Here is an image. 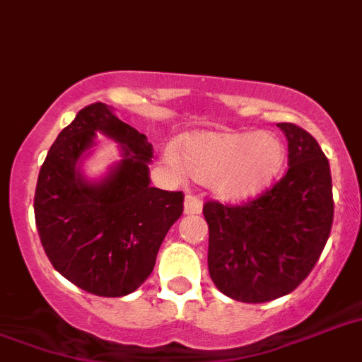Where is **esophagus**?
I'll return each instance as SVG.
<instances>
[{
    "instance_id": "34e87169",
    "label": "esophagus",
    "mask_w": 362,
    "mask_h": 362,
    "mask_svg": "<svg viewBox=\"0 0 362 362\" xmlns=\"http://www.w3.org/2000/svg\"><path fill=\"white\" fill-rule=\"evenodd\" d=\"M201 211L202 204L197 197L187 195L186 199H184V214H187V216H197V214H201Z\"/></svg>"
}]
</instances>
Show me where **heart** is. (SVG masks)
Returning a JSON list of instances; mask_svg holds the SVG:
<instances>
[{"instance_id": "1", "label": "heart", "mask_w": 362, "mask_h": 362, "mask_svg": "<svg viewBox=\"0 0 362 362\" xmlns=\"http://www.w3.org/2000/svg\"><path fill=\"white\" fill-rule=\"evenodd\" d=\"M184 165L195 180L225 202H245L269 187L284 163V145L269 132H197L178 143ZM163 160L173 171L182 160L175 146H167Z\"/></svg>"}]
</instances>
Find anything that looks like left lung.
<instances>
[{
	"label": "left lung",
	"mask_w": 362,
	"mask_h": 362,
	"mask_svg": "<svg viewBox=\"0 0 362 362\" xmlns=\"http://www.w3.org/2000/svg\"><path fill=\"white\" fill-rule=\"evenodd\" d=\"M288 141V171L243 206L206 202L208 272L225 296L266 303L293 292L318 262L333 225L331 169L318 141L279 122Z\"/></svg>",
	"instance_id": "obj_1"
}]
</instances>
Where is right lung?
Wrapping results in <instances>:
<instances>
[{
  "label": "right lung",
  "instance_id": "right-lung-1",
  "mask_svg": "<svg viewBox=\"0 0 362 362\" xmlns=\"http://www.w3.org/2000/svg\"><path fill=\"white\" fill-rule=\"evenodd\" d=\"M96 133L121 146V160L100 181L81 171ZM146 135L96 102L57 135L38 173L35 221L52 266L102 298H122L145 283L169 228L184 210L182 191L152 187Z\"/></svg>",
  "mask_w": 362,
  "mask_h": 362
}]
</instances>
